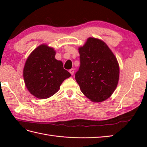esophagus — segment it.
I'll return each mask as SVG.
<instances>
[{"mask_svg": "<svg viewBox=\"0 0 147 147\" xmlns=\"http://www.w3.org/2000/svg\"><path fill=\"white\" fill-rule=\"evenodd\" d=\"M74 69H71L69 70V73H71V75H73V74H74Z\"/></svg>", "mask_w": 147, "mask_h": 147, "instance_id": "34e87169", "label": "esophagus"}]
</instances>
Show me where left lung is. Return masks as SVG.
<instances>
[{
  "mask_svg": "<svg viewBox=\"0 0 147 147\" xmlns=\"http://www.w3.org/2000/svg\"><path fill=\"white\" fill-rule=\"evenodd\" d=\"M80 67L75 74L81 91L93 102L108 99L117 88L119 65L103 40L89 37L78 47Z\"/></svg>",
  "mask_w": 147,
  "mask_h": 147,
  "instance_id": "left-lung-1",
  "label": "left lung"
}]
</instances>
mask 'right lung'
Here are the masks:
<instances>
[{
    "mask_svg": "<svg viewBox=\"0 0 147 147\" xmlns=\"http://www.w3.org/2000/svg\"><path fill=\"white\" fill-rule=\"evenodd\" d=\"M55 54L54 48L42 43L26 59L23 68L24 82L29 92L36 98L51 97L71 76L64 69L62 62L55 58Z\"/></svg>",
    "mask_w": 147,
    "mask_h": 147,
    "instance_id": "add662e5",
    "label": "right lung"
}]
</instances>
